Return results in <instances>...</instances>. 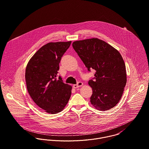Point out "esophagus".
I'll use <instances>...</instances> for the list:
<instances>
[{
	"instance_id": "34e87169",
	"label": "esophagus",
	"mask_w": 149,
	"mask_h": 149,
	"mask_svg": "<svg viewBox=\"0 0 149 149\" xmlns=\"http://www.w3.org/2000/svg\"><path fill=\"white\" fill-rule=\"evenodd\" d=\"M83 85V83L82 82H78L76 84L73 85V88H79V87L82 86Z\"/></svg>"
}]
</instances>
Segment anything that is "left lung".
<instances>
[{
    "instance_id": "obj_1",
    "label": "left lung",
    "mask_w": 149,
    "mask_h": 149,
    "mask_svg": "<svg viewBox=\"0 0 149 149\" xmlns=\"http://www.w3.org/2000/svg\"><path fill=\"white\" fill-rule=\"evenodd\" d=\"M72 46L88 70L96 71L95 77L88 81L93 89L92 105L100 111L114 107L127 83L125 65L120 53L97 38L76 41Z\"/></svg>"
}]
</instances>
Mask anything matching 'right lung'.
I'll use <instances>...</instances> for the list:
<instances>
[{"instance_id":"add662e5","label":"right lung","mask_w":149,"mask_h":149,"mask_svg":"<svg viewBox=\"0 0 149 149\" xmlns=\"http://www.w3.org/2000/svg\"><path fill=\"white\" fill-rule=\"evenodd\" d=\"M71 41L49 43L31 58L25 70V80L29 94L33 102L46 112L61 111L70 99L72 86L57 78L59 63L69 49Z\"/></svg>"}]
</instances>
